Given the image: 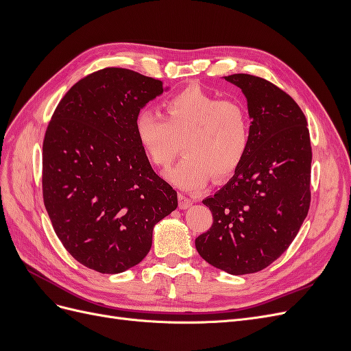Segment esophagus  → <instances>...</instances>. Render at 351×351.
Listing matches in <instances>:
<instances>
[{
	"instance_id": "esophagus-1",
	"label": "esophagus",
	"mask_w": 351,
	"mask_h": 351,
	"mask_svg": "<svg viewBox=\"0 0 351 351\" xmlns=\"http://www.w3.org/2000/svg\"><path fill=\"white\" fill-rule=\"evenodd\" d=\"M193 205V199L186 195H178V208L180 209H187Z\"/></svg>"
}]
</instances>
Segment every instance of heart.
<instances>
[{"instance_id": "b5f03b06", "label": "heart", "mask_w": 351, "mask_h": 351, "mask_svg": "<svg viewBox=\"0 0 351 351\" xmlns=\"http://www.w3.org/2000/svg\"><path fill=\"white\" fill-rule=\"evenodd\" d=\"M134 133L156 167L167 168L183 141L184 156L168 178L180 187L196 190L210 177H230L243 162L250 145V119L239 101L219 99L200 88H187L164 104V117L141 111Z\"/></svg>"}]
</instances>
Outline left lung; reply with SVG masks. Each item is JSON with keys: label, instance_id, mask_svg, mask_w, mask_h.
<instances>
[{"label": "left lung", "instance_id": "obj_1", "mask_svg": "<svg viewBox=\"0 0 351 351\" xmlns=\"http://www.w3.org/2000/svg\"><path fill=\"white\" fill-rule=\"evenodd\" d=\"M247 99L250 145L230 182L204 199L214 217L196 250L231 275L259 272L289 249L311 206L312 146L299 105L274 83L231 74Z\"/></svg>", "mask_w": 351, "mask_h": 351}]
</instances>
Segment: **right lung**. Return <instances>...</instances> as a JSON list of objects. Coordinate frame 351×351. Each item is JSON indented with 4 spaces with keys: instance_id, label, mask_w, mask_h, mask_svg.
Wrapping results in <instances>:
<instances>
[{
    "instance_id": "right-lung-1",
    "label": "right lung",
    "mask_w": 351,
    "mask_h": 351,
    "mask_svg": "<svg viewBox=\"0 0 351 351\" xmlns=\"http://www.w3.org/2000/svg\"><path fill=\"white\" fill-rule=\"evenodd\" d=\"M161 80L108 67L62 97L42 147V193L62 246L86 268L124 272L152 246L156 222L177 208L137 142L134 120Z\"/></svg>"
}]
</instances>
